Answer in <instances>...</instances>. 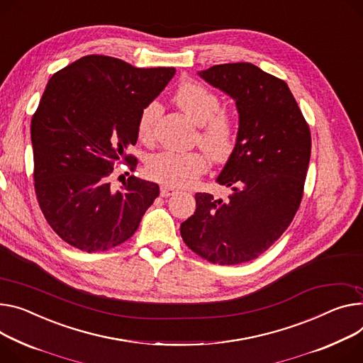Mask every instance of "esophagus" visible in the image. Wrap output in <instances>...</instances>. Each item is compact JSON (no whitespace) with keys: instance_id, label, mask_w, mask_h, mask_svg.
Listing matches in <instances>:
<instances>
[{"instance_id":"1","label":"esophagus","mask_w":363,"mask_h":363,"mask_svg":"<svg viewBox=\"0 0 363 363\" xmlns=\"http://www.w3.org/2000/svg\"><path fill=\"white\" fill-rule=\"evenodd\" d=\"M160 193H161L162 198H169V196H173L174 193H177V190L174 187H170V186H161Z\"/></svg>"}]
</instances>
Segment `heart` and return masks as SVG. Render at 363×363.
Listing matches in <instances>:
<instances>
[{
    "mask_svg": "<svg viewBox=\"0 0 363 363\" xmlns=\"http://www.w3.org/2000/svg\"><path fill=\"white\" fill-rule=\"evenodd\" d=\"M176 103L190 119L199 125L196 144L216 162H222L233 154L238 139V122L228 107H220V97L198 81H184L174 93ZM162 107L158 101L144 106L138 118V135L143 141L154 138L155 125ZM208 169V160L201 151L176 152L162 151L150 157L148 174L167 186L184 187L196 182Z\"/></svg>",
    "mask_w": 363,
    "mask_h": 363,
    "instance_id": "obj_1",
    "label": "heart"
}]
</instances>
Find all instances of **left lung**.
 I'll list each match as a JSON object with an SVG mask.
<instances>
[{"instance_id":"1","label":"left lung","mask_w":363,"mask_h":363,"mask_svg":"<svg viewBox=\"0 0 363 363\" xmlns=\"http://www.w3.org/2000/svg\"><path fill=\"white\" fill-rule=\"evenodd\" d=\"M235 99L237 145L218 176L227 199L196 193V211L180 225L186 245L220 266L257 259L291 225L311 157V132L286 82L250 62L201 72Z\"/></svg>"}]
</instances>
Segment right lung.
Masks as SVG:
<instances>
[{
  "label": "right lung",
  "instance_id": "obj_1",
  "mask_svg": "<svg viewBox=\"0 0 363 363\" xmlns=\"http://www.w3.org/2000/svg\"><path fill=\"white\" fill-rule=\"evenodd\" d=\"M174 72L87 55L49 79L30 126L33 180L45 219L67 244L87 253L121 245L158 198L155 183L125 173L116 190L111 179L122 162L135 172L126 150L138 141L139 113Z\"/></svg>",
  "mask_w": 363,
  "mask_h": 363
}]
</instances>
